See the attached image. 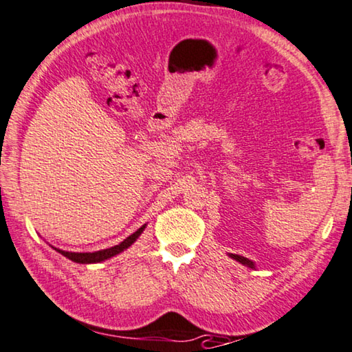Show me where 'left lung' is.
<instances>
[{
	"mask_svg": "<svg viewBox=\"0 0 352 352\" xmlns=\"http://www.w3.org/2000/svg\"><path fill=\"white\" fill-rule=\"evenodd\" d=\"M229 256H230V258H232V259L237 261V262H240V264H243V265H246V267H250V269H256V264H254V262H253V261H250L248 258H243V256L232 254V253H230Z\"/></svg>",
	"mask_w": 352,
	"mask_h": 352,
	"instance_id": "1",
	"label": "left lung"
}]
</instances>
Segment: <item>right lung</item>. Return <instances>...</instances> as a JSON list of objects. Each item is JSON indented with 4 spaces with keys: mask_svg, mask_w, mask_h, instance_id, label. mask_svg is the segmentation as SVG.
<instances>
[{
    "mask_svg": "<svg viewBox=\"0 0 352 352\" xmlns=\"http://www.w3.org/2000/svg\"><path fill=\"white\" fill-rule=\"evenodd\" d=\"M146 228V224H144L142 228H139L135 230L134 234H131L129 237H126L122 243L112 246V248H106V250H99V251H94V253H72V251H63L55 248V246H52V248H55L58 251L60 254L65 256V258L71 259L72 262H77V264H96V262H102V261H107L110 258H113V256H117L122 253V251L128 250L131 245H133L135 240L140 237V234L144 232V229Z\"/></svg>",
    "mask_w": 352,
    "mask_h": 352,
    "instance_id": "add662e5",
    "label": "right lung"
}]
</instances>
